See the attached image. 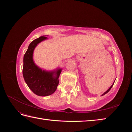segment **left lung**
<instances>
[{"label": "left lung", "instance_id": "8db88e82", "mask_svg": "<svg viewBox=\"0 0 132 132\" xmlns=\"http://www.w3.org/2000/svg\"><path fill=\"white\" fill-rule=\"evenodd\" d=\"M114 82H113V84H112V85H111V86H110V88H109V89H108V90H107L106 91H105V93H103V94H102V95H101V96H103V95H104L106 94H107V93H108V92H109V91H110V90H111V89L112 88V86H113V84H114Z\"/></svg>", "mask_w": 132, "mask_h": 132}]
</instances>
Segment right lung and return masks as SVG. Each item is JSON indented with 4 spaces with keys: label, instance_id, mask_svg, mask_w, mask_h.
<instances>
[{
    "label": "right lung",
    "instance_id": "add662e5",
    "mask_svg": "<svg viewBox=\"0 0 132 132\" xmlns=\"http://www.w3.org/2000/svg\"><path fill=\"white\" fill-rule=\"evenodd\" d=\"M47 38V37L41 36L35 39L30 44L23 56L22 74L25 81L34 94L40 96H47L54 93L62 71L60 68L52 71L43 70L34 61L33 54L36 47Z\"/></svg>",
    "mask_w": 132,
    "mask_h": 132
}]
</instances>
